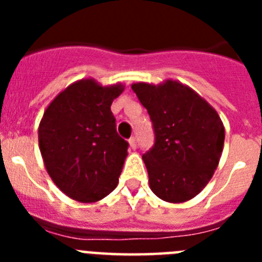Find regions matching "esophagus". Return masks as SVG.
Returning a JSON list of instances; mask_svg holds the SVG:
<instances>
[{
    "mask_svg": "<svg viewBox=\"0 0 262 262\" xmlns=\"http://www.w3.org/2000/svg\"><path fill=\"white\" fill-rule=\"evenodd\" d=\"M128 144H129V148H133V149H135V148H136V139H135V136H131V138L128 139Z\"/></svg>",
    "mask_w": 262,
    "mask_h": 262,
    "instance_id": "obj_1",
    "label": "esophagus"
}]
</instances>
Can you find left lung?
Masks as SVG:
<instances>
[{"mask_svg": "<svg viewBox=\"0 0 262 262\" xmlns=\"http://www.w3.org/2000/svg\"><path fill=\"white\" fill-rule=\"evenodd\" d=\"M147 108L155 145L143 155L149 187L160 200L182 203L200 194L217 168L224 144L221 117L205 98L177 80L131 85Z\"/></svg>", "mask_w": 262, "mask_h": 262, "instance_id": "left-lung-1", "label": "left lung"}]
</instances>
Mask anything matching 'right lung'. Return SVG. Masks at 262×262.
<instances>
[{"label":"right lung","mask_w":262,"mask_h":262,"mask_svg":"<svg viewBox=\"0 0 262 262\" xmlns=\"http://www.w3.org/2000/svg\"><path fill=\"white\" fill-rule=\"evenodd\" d=\"M124 85L75 81L47 106L39 123V148L53 184L72 200L101 201L117 187L128 143L115 128L110 106Z\"/></svg>","instance_id":"1"}]
</instances>
